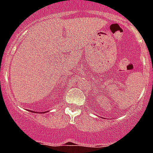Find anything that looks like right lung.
Wrapping results in <instances>:
<instances>
[{"mask_svg":"<svg viewBox=\"0 0 153 153\" xmlns=\"http://www.w3.org/2000/svg\"><path fill=\"white\" fill-rule=\"evenodd\" d=\"M30 112H31V111H30Z\"/></svg>","mask_w":153,"mask_h":153,"instance_id":"add662e5","label":"right lung"}]
</instances>
